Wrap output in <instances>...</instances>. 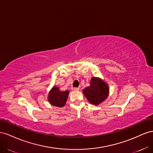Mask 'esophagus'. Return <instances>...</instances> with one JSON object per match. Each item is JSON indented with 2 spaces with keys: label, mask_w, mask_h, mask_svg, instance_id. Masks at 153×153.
I'll list each match as a JSON object with an SVG mask.
<instances>
[{
  "label": "esophagus",
  "mask_w": 153,
  "mask_h": 153,
  "mask_svg": "<svg viewBox=\"0 0 153 153\" xmlns=\"http://www.w3.org/2000/svg\"><path fill=\"white\" fill-rule=\"evenodd\" d=\"M72 90L73 91H77V90H79V88H76V87H74V88H72Z\"/></svg>",
  "instance_id": "obj_1"
}]
</instances>
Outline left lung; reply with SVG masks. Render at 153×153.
<instances>
[{
	"mask_svg": "<svg viewBox=\"0 0 153 153\" xmlns=\"http://www.w3.org/2000/svg\"><path fill=\"white\" fill-rule=\"evenodd\" d=\"M82 92L91 104L99 105L108 97L109 86L101 78L94 77L90 86L83 89Z\"/></svg>",
	"mask_w": 153,
	"mask_h": 153,
	"instance_id": "8db88e82",
	"label": "left lung"
}]
</instances>
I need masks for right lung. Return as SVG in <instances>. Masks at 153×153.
<instances>
[{
    "label": "right lung",
    "instance_id": "obj_1",
    "mask_svg": "<svg viewBox=\"0 0 153 153\" xmlns=\"http://www.w3.org/2000/svg\"><path fill=\"white\" fill-rule=\"evenodd\" d=\"M68 94V90L60 91L58 87L53 86L49 93L48 101L51 105L57 107H63L66 104Z\"/></svg>",
    "mask_w": 153,
    "mask_h": 153
}]
</instances>
